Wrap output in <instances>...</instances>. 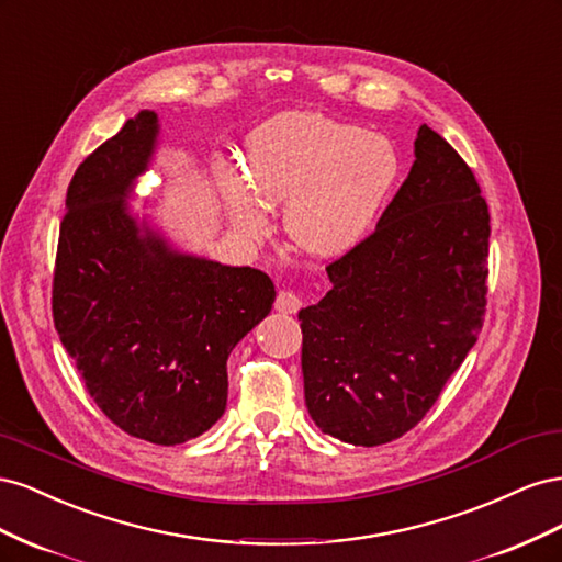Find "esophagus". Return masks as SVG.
<instances>
[{
	"mask_svg": "<svg viewBox=\"0 0 562 562\" xmlns=\"http://www.w3.org/2000/svg\"><path fill=\"white\" fill-rule=\"evenodd\" d=\"M302 307V297L293 291H281L277 295V302H274V310L281 312V314H297Z\"/></svg>",
	"mask_w": 562,
	"mask_h": 562,
	"instance_id": "obj_1",
	"label": "esophagus"
}]
</instances>
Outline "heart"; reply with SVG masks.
I'll list each match as a JSON object with an SVG mask.
<instances>
[{"label": "heart", "mask_w": 562, "mask_h": 562, "mask_svg": "<svg viewBox=\"0 0 562 562\" xmlns=\"http://www.w3.org/2000/svg\"><path fill=\"white\" fill-rule=\"evenodd\" d=\"M246 176L215 168L232 225L258 239L267 211H283L288 239L314 258L359 244L401 176V155L384 133L316 112H288L246 140Z\"/></svg>", "instance_id": "1"}]
</instances>
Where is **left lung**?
<instances>
[{
  "mask_svg": "<svg viewBox=\"0 0 562 562\" xmlns=\"http://www.w3.org/2000/svg\"><path fill=\"white\" fill-rule=\"evenodd\" d=\"M487 246L471 168L422 124L375 232L326 267L333 288L297 314L304 403L323 434L372 448L429 413L483 328Z\"/></svg>",
  "mask_w": 562,
  "mask_h": 562,
  "instance_id": "left-lung-1",
  "label": "left lung"
}]
</instances>
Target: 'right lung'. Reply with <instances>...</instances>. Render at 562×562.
I'll return each mask as SVG.
<instances>
[{
  "instance_id": "add662e5",
  "label": "right lung",
  "mask_w": 562,
  "mask_h": 562,
  "mask_svg": "<svg viewBox=\"0 0 562 562\" xmlns=\"http://www.w3.org/2000/svg\"><path fill=\"white\" fill-rule=\"evenodd\" d=\"M157 138V112L140 110L79 164L60 223L54 323L119 429L178 446L223 417L229 353L277 291L265 271L180 252L131 215Z\"/></svg>"
}]
</instances>
